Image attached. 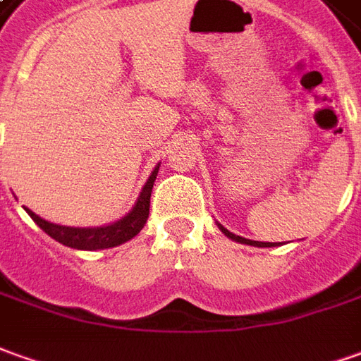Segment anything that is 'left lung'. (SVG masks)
Masks as SVG:
<instances>
[{
    "label": "left lung",
    "mask_w": 361,
    "mask_h": 361,
    "mask_svg": "<svg viewBox=\"0 0 361 361\" xmlns=\"http://www.w3.org/2000/svg\"><path fill=\"white\" fill-rule=\"evenodd\" d=\"M220 226V224H218ZM220 230H222L228 238H232L233 242H240V243H247V245H255V247H271V245H275V243H269V242H253V240H245V238H240V235H235V233L228 232L224 226H220Z\"/></svg>",
    "instance_id": "left-lung-1"
}]
</instances>
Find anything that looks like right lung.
<instances>
[{
	"label": "right lung",
	"mask_w": 361,
	"mask_h": 361,
	"mask_svg": "<svg viewBox=\"0 0 361 361\" xmlns=\"http://www.w3.org/2000/svg\"><path fill=\"white\" fill-rule=\"evenodd\" d=\"M157 171L159 166H155V171L151 173L149 180L143 186L141 195L137 198V204L133 206V210L123 216L118 222L104 226V228H68V226H56L43 220L41 216H37L31 212L29 208H25L27 214L33 218V222L43 230L44 233H49L52 240H56L62 245H68L74 250H106V247H116L119 243L129 242L131 238H135L149 218V204H151V190H153V183L157 178Z\"/></svg>",
	"instance_id": "right-lung-1"
}]
</instances>
